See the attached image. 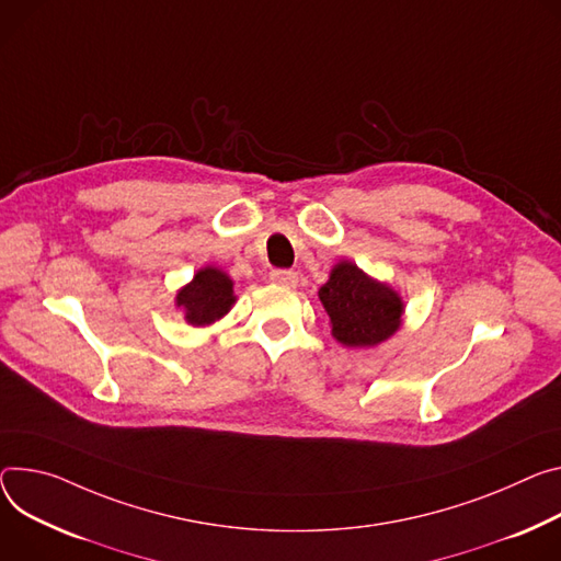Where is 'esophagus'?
Listing matches in <instances>:
<instances>
[{"label":"esophagus","instance_id":"1","mask_svg":"<svg viewBox=\"0 0 561 561\" xmlns=\"http://www.w3.org/2000/svg\"><path fill=\"white\" fill-rule=\"evenodd\" d=\"M271 282L282 284L286 288H295L297 286V273L295 271H271Z\"/></svg>","mask_w":561,"mask_h":561}]
</instances>
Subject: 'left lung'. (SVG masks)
I'll return each mask as SVG.
<instances>
[{
	"mask_svg": "<svg viewBox=\"0 0 561 561\" xmlns=\"http://www.w3.org/2000/svg\"><path fill=\"white\" fill-rule=\"evenodd\" d=\"M318 295L331 320V335L344 346H376L402 324L400 295L351 262L335 264Z\"/></svg>",
	"mask_w": 561,
	"mask_h": 561,
	"instance_id": "8db88e82",
	"label": "left lung"
}]
</instances>
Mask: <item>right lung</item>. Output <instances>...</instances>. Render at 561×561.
I'll return each instance as SVG.
<instances>
[{
  "label": "right lung",
  "mask_w": 561,
  "mask_h": 561,
  "mask_svg": "<svg viewBox=\"0 0 561 561\" xmlns=\"http://www.w3.org/2000/svg\"><path fill=\"white\" fill-rule=\"evenodd\" d=\"M234 299L232 279L224 271L206 266L176 293V307L185 311L187 324L208 327L232 309Z\"/></svg>",
  "instance_id": "obj_1"
}]
</instances>
